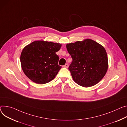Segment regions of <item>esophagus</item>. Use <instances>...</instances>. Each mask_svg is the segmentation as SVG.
<instances>
[{"mask_svg": "<svg viewBox=\"0 0 127 127\" xmlns=\"http://www.w3.org/2000/svg\"><path fill=\"white\" fill-rule=\"evenodd\" d=\"M68 66H69V65H68V63H66V64H65V65L63 66V67H65V68H68Z\"/></svg>", "mask_w": 127, "mask_h": 127, "instance_id": "obj_1", "label": "esophagus"}]
</instances>
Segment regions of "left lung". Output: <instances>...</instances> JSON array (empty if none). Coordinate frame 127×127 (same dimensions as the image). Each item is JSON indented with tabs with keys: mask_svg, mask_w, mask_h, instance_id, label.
Masks as SVG:
<instances>
[{
	"mask_svg": "<svg viewBox=\"0 0 127 127\" xmlns=\"http://www.w3.org/2000/svg\"><path fill=\"white\" fill-rule=\"evenodd\" d=\"M66 48L72 59L68 69L77 84L83 87L93 86L105 76L108 62L106 50L102 45L86 39L67 43Z\"/></svg>",
	"mask_w": 127,
	"mask_h": 127,
	"instance_id": "left-lung-1",
	"label": "left lung"
}]
</instances>
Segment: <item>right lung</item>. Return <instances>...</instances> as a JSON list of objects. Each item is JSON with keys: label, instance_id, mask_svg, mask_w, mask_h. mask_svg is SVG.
<instances>
[{"label": "right lung", "instance_id": "1", "mask_svg": "<svg viewBox=\"0 0 127 127\" xmlns=\"http://www.w3.org/2000/svg\"><path fill=\"white\" fill-rule=\"evenodd\" d=\"M62 44L43 40L34 41L23 49L20 61L25 74L34 83L44 84L52 80L61 66L56 53Z\"/></svg>", "mask_w": 127, "mask_h": 127}]
</instances>
